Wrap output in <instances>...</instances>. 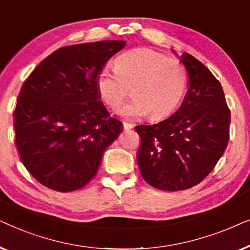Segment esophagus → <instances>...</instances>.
<instances>
[{
    "label": "esophagus",
    "instance_id": "esophagus-1",
    "mask_svg": "<svg viewBox=\"0 0 250 250\" xmlns=\"http://www.w3.org/2000/svg\"><path fill=\"white\" fill-rule=\"evenodd\" d=\"M123 127H124V129H131L133 128V124L127 122H123Z\"/></svg>",
    "mask_w": 250,
    "mask_h": 250
}]
</instances>
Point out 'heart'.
Returning <instances> with one entry per match:
<instances>
[{
	"label": "heart",
	"mask_w": 250,
	"mask_h": 250,
	"mask_svg": "<svg viewBox=\"0 0 250 250\" xmlns=\"http://www.w3.org/2000/svg\"><path fill=\"white\" fill-rule=\"evenodd\" d=\"M114 69L98 75V93L105 105L117 110L131 90L134 99L121 110L126 117L165 118L179 105L187 87V73L180 61L150 49L121 54L114 61Z\"/></svg>",
	"instance_id": "heart-1"
}]
</instances>
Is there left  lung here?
<instances>
[{
	"mask_svg": "<svg viewBox=\"0 0 250 250\" xmlns=\"http://www.w3.org/2000/svg\"><path fill=\"white\" fill-rule=\"evenodd\" d=\"M189 90L179 110L153 125H139L140 172L159 190L181 191L199 184L216 166L229 141L230 109L223 88L207 67L184 52Z\"/></svg>",
	"mask_w": 250,
	"mask_h": 250,
	"instance_id": "left-lung-1",
	"label": "left lung"
}]
</instances>
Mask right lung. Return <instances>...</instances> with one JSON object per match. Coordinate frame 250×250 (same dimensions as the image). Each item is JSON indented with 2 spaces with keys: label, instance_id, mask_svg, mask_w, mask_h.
I'll return each mask as SVG.
<instances>
[{
  "label": "right lung",
  "instance_id": "right-lung-1",
  "mask_svg": "<svg viewBox=\"0 0 250 250\" xmlns=\"http://www.w3.org/2000/svg\"><path fill=\"white\" fill-rule=\"evenodd\" d=\"M125 41L58 49L23 82L15 109L16 145L34 179L59 192L81 189L122 132L100 101L97 78Z\"/></svg>",
  "mask_w": 250,
  "mask_h": 250
}]
</instances>
